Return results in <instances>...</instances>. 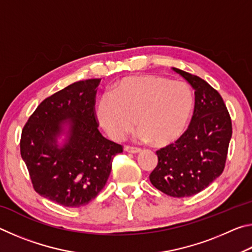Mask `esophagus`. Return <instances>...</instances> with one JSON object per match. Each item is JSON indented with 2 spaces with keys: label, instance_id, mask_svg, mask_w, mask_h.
Listing matches in <instances>:
<instances>
[{
  "label": "esophagus",
  "instance_id": "1",
  "mask_svg": "<svg viewBox=\"0 0 252 252\" xmlns=\"http://www.w3.org/2000/svg\"><path fill=\"white\" fill-rule=\"evenodd\" d=\"M125 150L126 152H130V153H138L141 151V149L138 148V147H131V146H126L125 147Z\"/></svg>",
  "mask_w": 252,
  "mask_h": 252
}]
</instances>
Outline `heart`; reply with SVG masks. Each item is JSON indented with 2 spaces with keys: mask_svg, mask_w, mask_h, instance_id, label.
<instances>
[{
  "mask_svg": "<svg viewBox=\"0 0 252 252\" xmlns=\"http://www.w3.org/2000/svg\"><path fill=\"white\" fill-rule=\"evenodd\" d=\"M192 109V91L185 82L136 75L120 80L100 97L96 119L114 141H121L138 125L140 140L163 147L182 135Z\"/></svg>",
  "mask_w": 252,
  "mask_h": 252,
  "instance_id": "1",
  "label": "heart"
}]
</instances>
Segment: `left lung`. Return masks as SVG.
<instances>
[{
    "mask_svg": "<svg viewBox=\"0 0 252 252\" xmlns=\"http://www.w3.org/2000/svg\"><path fill=\"white\" fill-rule=\"evenodd\" d=\"M194 89V111L188 129L176 142L157 151L150 181L174 198L199 193L223 172L232 135L231 118L222 97L210 84L173 67Z\"/></svg>",
    "mask_w": 252,
    "mask_h": 252,
    "instance_id": "8db88e82",
    "label": "left lung"
}]
</instances>
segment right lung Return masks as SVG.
Here are the masks:
<instances>
[{"label": "right lung", "instance_id": "obj_1", "mask_svg": "<svg viewBox=\"0 0 252 252\" xmlns=\"http://www.w3.org/2000/svg\"><path fill=\"white\" fill-rule=\"evenodd\" d=\"M101 79L78 81L46 97L29 118L20 141L34 190L63 207L79 208L103 189L123 147L100 133L95 94ZM65 121L67 142L57 136Z\"/></svg>", "mask_w": 252, "mask_h": 252}]
</instances>
